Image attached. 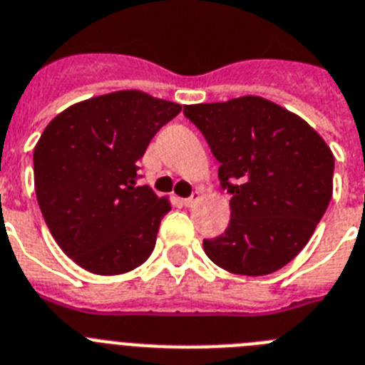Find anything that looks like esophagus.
<instances>
[{
	"label": "esophagus",
	"instance_id": "34e87169",
	"mask_svg": "<svg viewBox=\"0 0 365 365\" xmlns=\"http://www.w3.org/2000/svg\"><path fill=\"white\" fill-rule=\"evenodd\" d=\"M198 198H200V195H198V191H195L191 196H189V198H183L182 202L185 207H191V205H195L196 202H198Z\"/></svg>",
	"mask_w": 365,
	"mask_h": 365
}]
</instances>
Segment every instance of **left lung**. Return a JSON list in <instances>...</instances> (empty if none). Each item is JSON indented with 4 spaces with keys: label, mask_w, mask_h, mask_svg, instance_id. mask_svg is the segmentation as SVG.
<instances>
[{
    "label": "left lung",
    "mask_w": 365,
    "mask_h": 365,
    "mask_svg": "<svg viewBox=\"0 0 365 365\" xmlns=\"http://www.w3.org/2000/svg\"><path fill=\"white\" fill-rule=\"evenodd\" d=\"M220 163L231 195L226 231L204 239L207 257L231 274L266 275L292 261L332 196L334 156L314 128L284 108L240 97L183 106Z\"/></svg>",
    "instance_id": "1"
}]
</instances>
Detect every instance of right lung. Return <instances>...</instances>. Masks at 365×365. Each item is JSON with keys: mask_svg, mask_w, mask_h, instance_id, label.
<instances>
[{"mask_svg": "<svg viewBox=\"0 0 365 365\" xmlns=\"http://www.w3.org/2000/svg\"><path fill=\"white\" fill-rule=\"evenodd\" d=\"M182 106L126 90L73 104L43 130L34 189L51 235L84 270L117 275L143 264L170 211L138 161Z\"/></svg>", "mask_w": 365, "mask_h": 365, "instance_id": "add662e5", "label": "right lung"}]
</instances>
